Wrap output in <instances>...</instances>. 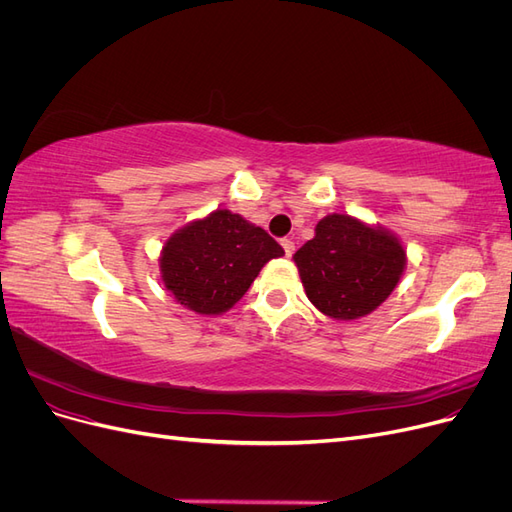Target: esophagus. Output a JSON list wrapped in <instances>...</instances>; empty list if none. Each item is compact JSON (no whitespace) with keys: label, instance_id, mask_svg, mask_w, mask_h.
<instances>
[{"label":"esophagus","instance_id":"1","mask_svg":"<svg viewBox=\"0 0 512 512\" xmlns=\"http://www.w3.org/2000/svg\"><path fill=\"white\" fill-rule=\"evenodd\" d=\"M280 243H282V247H284V252H286V256H292V254H294V243H292L290 239H282Z\"/></svg>","mask_w":512,"mask_h":512}]
</instances>
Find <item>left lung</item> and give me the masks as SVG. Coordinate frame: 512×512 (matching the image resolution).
<instances>
[{
  "label": "left lung",
  "mask_w": 512,
  "mask_h": 512,
  "mask_svg": "<svg viewBox=\"0 0 512 512\" xmlns=\"http://www.w3.org/2000/svg\"><path fill=\"white\" fill-rule=\"evenodd\" d=\"M307 299L324 316L356 320L378 309L406 271L399 237L348 213H331L292 256Z\"/></svg>",
  "instance_id": "8db88e82"
}]
</instances>
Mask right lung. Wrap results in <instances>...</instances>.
Wrapping results in <instances>:
<instances>
[{
    "label": "right lung",
    "instance_id": "add662e5",
    "mask_svg": "<svg viewBox=\"0 0 512 512\" xmlns=\"http://www.w3.org/2000/svg\"><path fill=\"white\" fill-rule=\"evenodd\" d=\"M282 245L239 213L215 209L170 235L160 252V277L175 301L200 316L235 305Z\"/></svg>",
    "mask_w": 512,
    "mask_h": 512
}]
</instances>
